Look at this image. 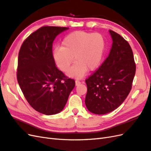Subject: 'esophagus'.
<instances>
[{"label": "esophagus", "mask_w": 151, "mask_h": 151, "mask_svg": "<svg viewBox=\"0 0 151 151\" xmlns=\"http://www.w3.org/2000/svg\"><path fill=\"white\" fill-rule=\"evenodd\" d=\"M80 83H81V82H80V81H79L78 80H76L75 81V85H76V86H78V85H80Z\"/></svg>", "instance_id": "1"}]
</instances>
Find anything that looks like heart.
<instances>
[{
    "instance_id": "obj_1",
    "label": "heart",
    "mask_w": 151,
    "mask_h": 151,
    "mask_svg": "<svg viewBox=\"0 0 151 151\" xmlns=\"http://www.w3.org/2000/svg\"><path fill=\"white\" fill-rule=\"evenodd\" d=\"M105 48V39L101 34L75 31L64 38L62 47L54 49L53 55L58 68L63 72H66L75 60L68 74L81 78L88 69L94 71L99 66Z\"/></svg>"
}]
</instances>
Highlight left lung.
Returning <instances> with one entry per match:
<instances>
[{
  "label": "left lung",
  "mask_w": 151,
  "mask_h": 151,
  "mask_svg": "<svg viewBox=\"0 0 151 151\" xmlns=\"http://www.w3.org/2000/svg\"><path fill=\"white\" fill-rule=\"evenodd\" d=\"M113 43L109 56L99 68L86 80V105L95 114L114 111L124 101L132 87L136 65L128 42L113 30Z\"/></svg>",
  "instance_id": "8db88e82"
}]
</instances>
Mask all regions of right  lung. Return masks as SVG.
Returning <instances> with one entry per match:
<instances>
[{
  "label": "right lung",
  "mask_w": 151,
  "mask_h": 151,
  "mask_svg": "<svg viewBox=\"0 0 151 151\" xmlns=\"http://www.w3.org/2000/svg\"><path fill=\"white\" fill-rule=\"evenodd\" d=\"M68 27L45 26L23 42L18 54L17 80L27 101L34 110L45 115L60 112L75 86L55 66L53 42Z\"/></svg>",
  "instance_id": "1"
}]
</instances>
